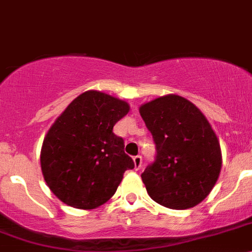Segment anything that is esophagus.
<instances>
[{
	"label": "esophagus",
	"mask_w": 252,
	"mask_h": 252,
	"mask_svg": "<svg viewBox=\"0 0 252 252\" xmlns=\"http://www.w3.org/2000/svg\"><path fill=\"white\" fill-rule=\"evenodd\" d=\"M133 163H135V168L140 169L141 166H142V157L141 156H136V157H133Z\"/></svg>",
	"instance_id": "1"
}]
</instances>
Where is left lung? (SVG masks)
<instances>
[{
  "instance_id": "obj_1",
  "label": "left lung",
  "mask_w": 252,
  "mask_h": 252,
  "mask_svg": "<svg viewBox=\"0 0 252 252\" xmlns=\"http://www.w3.org/2000/svg\"><path fill=\"white\" fill-rule=\"evenodd\" d=\"M157 156L142 173L148 195L169 209L193 208L219 178L221 150L212 125L193 102L176 94L141 105Z\"/></svg>"
}]
</instances>
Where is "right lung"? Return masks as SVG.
<instances>
[{"label":"right lung","instance_id":"obj_1","mask_svg":"<svg viewBox=\"0 0 252 252\" xmlns=\"http://www.w3.org/2000/svg\"><path fill=\"white\" fill-rule=\"evenodd\" d=\"M130 105L97 90L79 95L43 140L40 167L53 194L69 207L90 210L111 198L125 171L135 167L115 124Z\"/></svg>","mask_w":252,"mask_h":252}]
</instances>
